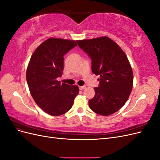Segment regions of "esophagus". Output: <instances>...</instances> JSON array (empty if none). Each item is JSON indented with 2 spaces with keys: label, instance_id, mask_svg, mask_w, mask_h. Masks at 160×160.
I'll list each match as a JSON object with an SVG mask.
<instances>
[{
  "label": "esophagus",
  "instance_id": "34e87169",
  "mask_svg": "<svg viewBox=\"0 0 160 160\" xmlns=\"http://www.w3.org/2000/svg\"><path fill=\"white\" fill-rule=\"evenodd\" d=\"M86 88V86H80L79 87V89L80 90H83V89H85Z\"/></svg>",
  "mask_w": 160,
  "mask_h": 160
}]
</instances>
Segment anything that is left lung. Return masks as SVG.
Instances as JSON below:
<instances>
[{
	"mask_svg": "<svg viewBox=\"0 0 160 160\" xmlns=\"http://www.w3.org/2000/svg\"><path fill=\"white\" fill-rule=\"evenodd\" d=\"M77 41L91 57L92 72L100 77L94 98L89 100V108L101 115L117 112L126 103L133 88V71L127 55L105 36Z\"/></svg>",
	"mask_w": 160,
	"mask_h": 160,
	"instance_id": "left-lung-1",
	"label": "left lung"
}]
</instances>
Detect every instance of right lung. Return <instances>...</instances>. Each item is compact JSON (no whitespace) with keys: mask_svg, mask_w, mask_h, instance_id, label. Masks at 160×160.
<instances>
[{"mask_svg":"<svg viewBox=\"0 0 160 160\" xmlns=\"http://www.w3.org/2000/svg\"><path fill=\"white\" fill-rule=\"evenodd\" d=\"M74 40L51 37L34 51L27 69V81L37 105L45 113L59 116L72 106L79 92L77 85L57 81L64 69L66 53L77 46Z\"/></svg>","mask_w":160,"mask_h":160,"instance_id":"right-lung-1","label":"right lung"}]
</instances>
